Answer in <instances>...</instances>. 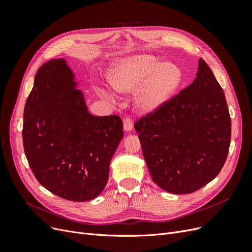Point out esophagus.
<instances>
[{
    "label": "esophagus",
    "instance_id": "34e87169",
    "mask_svg": "<svg viewBox=\"0 0 252 252\" xmlns=\"http://www.w3.org/2000/svg\"><path fill=\"white\" fill-rule=\"evenodd\" d=\"M133 128V123L130 118H125L124 119V130L125 131H131Z\"/></svg>",
    "mask_w": 252,
    "mask_h": 252
}]
</instances>
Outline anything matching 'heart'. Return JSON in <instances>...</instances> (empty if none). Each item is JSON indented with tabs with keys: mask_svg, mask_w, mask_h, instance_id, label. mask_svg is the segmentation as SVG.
Listing matches in <instances>:
<instances>
[{
	"mask_svg": "<svg viewBox=\"0 0 252 252\" xmlns=\"http://www.w3.org/2000/svg\"><path fill=\"white\" fill-rule=\"evenodd\" d=\"M112 87L119 93L136 91L135 104L143 112H154L169 100L181 82L180 71L172 65H164L154 56L139 55L127 58L109 74ZM109 97L107 90L98 89Z\"/></svg>",
	"mask_w": 252,
	"mask_h": 252,
	"instance_id": "heart-1",
	"label": "heart"
}]
</instances>
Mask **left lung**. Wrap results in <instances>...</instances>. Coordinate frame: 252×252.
<instances>
[{
	"label": "left lung",
	"instance_id": "1",
	"mask_svg": "<svg viewBox=\"0 0 252 252\" xmlns=\"http://www.w3.org/2000/svg\"><path fill=\"white\" fill-rule=\"evenodd\" d=\"M152 181L167 192L188 194L220 173L230 146L224 91L203 59L196 78L161 108L135 122Z\"/></svg>",
	"mask_w": 252,
	"mask_h": 252
}]
</instances>
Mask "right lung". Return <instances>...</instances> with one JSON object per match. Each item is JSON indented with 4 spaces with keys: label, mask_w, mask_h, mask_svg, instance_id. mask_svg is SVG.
I'll use <instances>...</instances> for the list:
<instances>
[{
    "label": "right lung",
    "mask_w": 252,
    "mask_h": 252,
    "mask_svg": "<svg viewBox=\"0 0 252 252\" xmlns=\"http://www.w3.org/2000/svg\"><path fill=\"white\" fill-rule=\"evenodd\" d=\"M77 86L66 60L43 64L25 104L22 134L40 184L65 200L86 202L107 184L110 161L124 133L120 117L89 113Z\"/></svg>",
    "instance_id": "add662e5"
}]
</instances>
